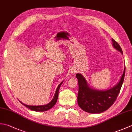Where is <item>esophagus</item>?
I'll use <instances>...</instances> for the list:
<instances>
[{
    "label": "esophagus",
    "instance_id": "1",
    "mask_svg": "<svg viewBox=\"0 0 132 132\" xmlns=\"http://www.w3.org/2000/svg\"><path fill=\"white\" fill-rule=\"evenodd\" d=\"M71 72H72V74H75V72H76V71H75V70H73V71H71Z\"/></svg>",
    "mask_w": 132,
    "mask_h": 132
}]
</instances>
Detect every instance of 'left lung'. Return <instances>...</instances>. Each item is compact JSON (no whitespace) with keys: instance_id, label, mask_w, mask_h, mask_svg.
<instances>
[{"instance_id":"8db88e82","label":"left lung","mask_w":132,"mask_h":132,"mask_svg":"<svg viewBox=\"0 0 132 132\" xmlns=\"http://www.w3.org/2000/svg\"><path fill=\"white\" fill-rule=\"evenodd\" d=\"M112 46L123 54L122 49L119 44L112 39ZM125 66L123 73L119 82L113 87L105 90H99L92 88L82 74L78 73L76 78L79 85L78 104L80 108L89 113H100L110 107L115 102L120 92L125 76Z\"/></svg>"}]
</instances>
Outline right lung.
Instances as JSON below:
<instances>
[{"instance_id":"1","label":"right lung","mask_w":132,"mask_h":132,"mask_svg":"<svg viewBox=\"0 0 132 132\" xmlns=\"http://www.w3.org/2000/svg\"><path fill=\"white\" fill-rule=\"evenodd\" d=\"M62 83H63V81L60 84V85L58 86L57 89H56L55 92L54 97L53 98V99H52L51 102L49 103L48 104H47L42 105H29L25 104L21 102L19 100L20 102L22 104L24 105V106H26L27 108H29V109H30V110L33 111L44 112V111H46L47 110H49V109H51L53 107V106L55 104V103H57V99H58V96L59 90H60V87H61Z\"/></svg>"}]
</instances>
